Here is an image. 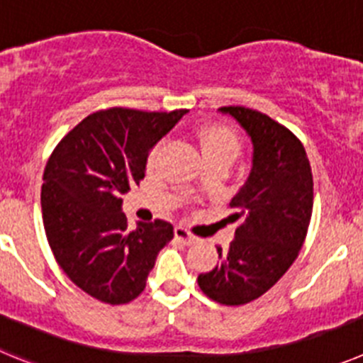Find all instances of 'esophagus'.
<instances>
[{"mask_svg":"<svg viewBox=\"0 0 363 363\" xmlns=\"http://www.w3.org/2000/svg\"><path fill=\"white\" fill-rule=\"evenodd\" d=\"M175 238H177L181 244H184V246H191V244H195L199 240V238L195 237L194 233H189L184 226L175 228Z\"/></svg>","mask_w":363,"mask_h":363,"instance_id":"34e87169","label":"esophagus"}]
</instances>
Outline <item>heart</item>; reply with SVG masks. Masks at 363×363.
Wrapping results in <instances>:
<instances>
[{
  "mask_svg": "<svg viewBox=\"0 0 363 363\" xmlns=\"http://www.w3.org/2000/svg\"><path fill=\"white\" fill-rule=\"evenodd\" d=\"M195 141H197L201 155L204 162L208 161H228L231 162L238 157L240 153V139L233 130L222 125H204L195 132ZM164 143H157L150 150L148 157H146V168L153 169L161 157Z\"/></svg>",
  "mask_w": 363,
  "mask_h": 363,
  "instance_id": "heart-1",
  "label": "heart"
}]
</instances>
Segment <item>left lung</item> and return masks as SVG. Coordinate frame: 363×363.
I'll return each mask as SVG.
<instances>
[{
    "mask_svg": "<svg viewBox=\"0 0 363 363\" xmlns=\"http://www.w3.org/2000/svg\"><path fill=\"white\" fill-rule=\"evenodd\" d=\"M253 143V168L231 199L238 220L233 242L217 247L220 264L201 273L199 287L224 306L259 298L298 257L313 213V174L298 137L269 116L246 106H222Z\"/></svg>",
    "mask_w": 363,
    "mask_h": 363,
    "instance_id": "left-lung-1",
    "label": "left lung"
}]
</instances>
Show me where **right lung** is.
Returning <instances> with one entry per match:
<instances>
[{"instance_id":"add662e5","label":"right lung","mask_w":363,"mask_h":363,"mask_svg":"<svg viewBox=\"0 0 363 363\" xmlns=\"http://www.w3.org/2000/svg\"><path fill=\"white\" fill-rule=\"evenodd\" d=\"M184 113H90L45 166L41 211L52 253L68 279L101 302L119 306L141 295L159 251L174 238V226L161 218L128 230L121 195L145 179L148 152Z\"/></svg>"}]
</instances>
